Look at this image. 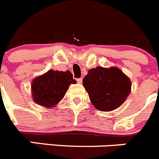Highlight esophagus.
<instances>
[{
	"label": "esophagus",
	"instance_id": "esophagus-1",
	"mask_svg": "<svg viewBox=\"0 0 159 159\" xmlns=\"http://www.w3.org/2000/svg\"><path fill=\"white\" fill-rule=\"evenodd\" d=\"M82 80H83V78H78V79H77V81H78V83L81 84V83L82 82Z\"/></svg>",
	"mask_w": 159,
	"mask_h": 159
}]
</instances>
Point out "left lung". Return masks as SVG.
Returning <instances> with one entry per match:
<instances>
[{"mask_svg":"<svg viewBox=\"0 0 159 159\" xmlns=\"http://www.w3.org/2000/svg\"><path fill=\"white\" fill-rule=\"evenodd\" d=\"M83 85L92 103L101 111H110L121 106L131 91V81L116 67L98 66L89 70Z\"/></svg>","mask_w":159,"mask_h":159,"instance_id":"obj_1","label":"left lung"}]
</instances>
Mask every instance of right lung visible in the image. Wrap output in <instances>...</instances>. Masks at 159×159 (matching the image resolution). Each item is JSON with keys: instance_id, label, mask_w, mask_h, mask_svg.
I'll return each mask as SVG.
<instances>
[{"instance_id": "obj_1", "label": "right lung", "mask_w": 159, "mask_h": 159, "mask_svg": "<svg viewBox=\"0 0 159 159\" xmlns=\"http://www.w3.org/2000/svg\"><path fill=\"white\" fill-rule=\"evenodd\" d=\"M76 82L69 70H49L33 81L31 89L34 100L46 107H52L63 99L70 84Z\"/></svg>"}]
</instances>
